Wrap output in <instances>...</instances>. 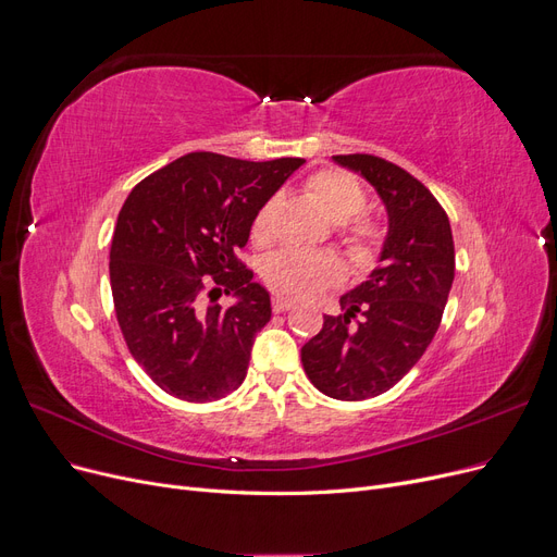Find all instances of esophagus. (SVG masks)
Returning a JSON list of instances; mask_svg holds the SVG:
<instances>
[{
  "label": "esophagus",
  "mask_w": 557,
  "mask_h": 557,
  "mask_svg": "<svg viewBox=\"0 0 557 557\" xmlns=\"http://www.w3.org/2000/svg\"><path fill=\"white\" fill-rule=\"evenodd\" d=\"M272 309H274V313H285V311H290V309H293V305H290L288 299L274 297V299H272Z\"/></svg>",
  "instance_id": "esophagus-1"
}]
</instances>
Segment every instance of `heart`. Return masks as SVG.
I'll return each instance as SVG.
<instances>
[{
	"label": "heart",
	"instance_id": "obj_1",
	"mask_svg": "<svg viewBox=\"0 0 557 557\" xmlns=\"http://www.w3.org/2000/svg\"><path fill=\"white\" fill-rule=\"evenodd\" d=\"M307 190L325 211L332 223H336L342 242L356 260H372L381 244V227L372 218L360 215L364 209L362 185L346 172L339 170H320L307 178ZM276 209V199H267L252 215L250 239L256 244H267L272 239V218ZM264 283L269 290L281 299H311L332 285L342 281V267L325 252L309 250H278L269 256L262 267Z\"/></svg>",
	"mask_w": 557,
	"mask_h": 557
}]
</instances>
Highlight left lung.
I'll return each mask as SVG.
<instances>
[{
  "instance_id": "1",
  "label": "left lung",
  "mask_w": 557,
  "mask_h": 557,
  "mask_svg": "<svg viewBox=\"0 0 557 557\" xmlns=\"http://www.w3.org/2000/svg\"><path fill=\"white\" fill-rule=\"evenodd\" d=\"M336 164L374 185L387 211L379 267L346 293L342 315L301 346V364L320 393L360 401L409 374L432 344L455 276L448 215L401 166L376 156H334Z\"/></svg>"
}]
</instances>
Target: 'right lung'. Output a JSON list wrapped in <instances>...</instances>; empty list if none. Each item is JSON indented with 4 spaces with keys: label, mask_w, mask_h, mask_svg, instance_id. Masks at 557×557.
I'll return each instance as SVG.
<instances>
[{
    "label": "right lung",
    "mask_w": 557,
    "mask_h": 557,
    "mask_svg": "<svg viewBox=\"0 0 557 557\" xmlns=\"http://www.w3.org/2000/svg\"><path fill=\"white\" fill-rule=\"evenodd\" d=\"M301 164L201 150L127 195L109 256L113 307L132 358L164 393L201 404L244 383L272 301L237 256L252 215ZM223 292L238 297L227 310Z\"/></svg>",
    "instance_id": "add662e5"
}]
</instances>
